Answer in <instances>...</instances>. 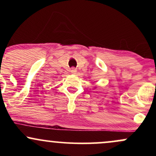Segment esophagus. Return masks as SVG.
<instances>
[{"label":"esophagus","mask_w":156,"mask_h":156,"mask_svg":"<svg viewBox=\"0 0 156 156\" xmlns=\"http://www.w3.org/2000/svg\"><path fill=\"white\" fill-rule=\"evenodd\" d=\"M70 72H71V73H72V74H76V73H77V70H76V68H72V69H71V70H70Z\"/></svg>","instance_id":"1"}]
</instances>
